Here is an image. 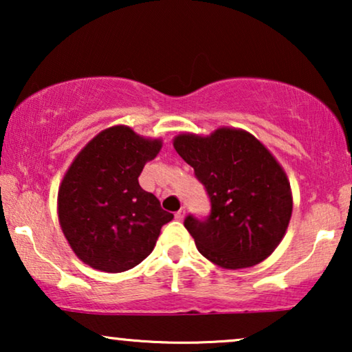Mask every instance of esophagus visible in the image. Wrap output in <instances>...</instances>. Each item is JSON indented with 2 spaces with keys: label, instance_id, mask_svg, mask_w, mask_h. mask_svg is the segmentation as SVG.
Wrapping results in <instances>:
<instances>
[{
  "label": "esophagus",
  "instance_id": "obj_1",
  "mask_svg": "<svg viewBox=\"0 0 352 352\" xmlns=\"http://www.w3.org/2000/svg\"><path fill=\"white\" fill-rule=\"evenodd\" d=\"M184 214H186V210L181 208V210H177L176 213H175V218H176L177 221H181V219H184Z\"/></svg>",
  "mask_w": 352,
  "mask_h": 352
}]
</instances>
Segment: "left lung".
<instances>
[{
  "label": "left lung",
  "mask_w": 352,
  "mask_h": 352,
  "mask_svg": "<svg viewBox=\"0 0 352 352\" xmlns=\"http://www.w3.org/2000/svg\"><path fill=\"white\" fill-rule=\"evenodd\" d=\"M175 148L194 168L210 199V214L186 216L197 248L226 269L250 267L280 243L292 218L285 173L256 138L221 128L208 138L181 134Z\"/></svg>",
  "instance_id": "left-lung-1"
}]
</instances>
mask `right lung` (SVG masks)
I'll list each match as a JSON object with an SVG mask.
<instances>
[{
	"label": "right lung",
	"instance_id": "add662e5",
	"mask_svg": "<svg viewBox=\"0 0 352 352\" xmlns=\"http://www.w3.org/2000/svg\"><path fill=\"white\" fill-rule=\"evenodd\" d=\"M162 142L128 126H113L88 142L64 176L59 223L81 261L104 272H123L152 253L160 229L173 219L138 177Z\"/></svg>",
	"mask_w": 352,
	"mask_h": 352
}]
</instances>
